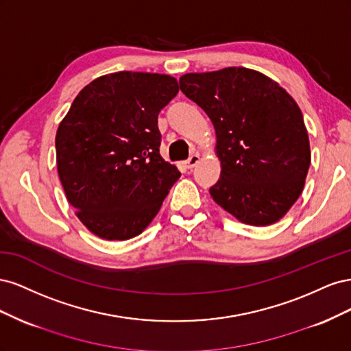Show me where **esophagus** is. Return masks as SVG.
Segmentation results:
<instances>
[{
	"mask_svg": "<svg viewBox=\"0 0 351 351\" xmlns=\"http://www.w3.org/2000/svg\"><path fill=\"white\" fill-rule=\"evenodd\" d=\"M200 161V158H199V155L197 154H193L192 156H190L187 161L184 162V165H186V168H189V169H192L197 162Z\"/></svg>",
	"mask_w": 351,
	"mask_h": 351,
	"instance_id": "1",
	"label": "esophagus"
}]
</instances>
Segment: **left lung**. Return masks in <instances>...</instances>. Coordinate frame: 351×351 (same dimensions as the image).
<instances>
[{
	"label": "left lung",
	"instance_id": "8db88e82",
	"mask_svg": "<svg viewBox=\"0 0 351 351\" xmlns=\"http://www.w3.org/2000/svg\"><path fill=\"white\" fill-rule=\"evenodd\" d=\"M180 89L214 124L215 204L249 226L280 221L302 195L311 165L299 105L277 82L244 67L187 73Z\"/></svg>",
	"mask_w": 351,
	"mask_h": 351
}]
</instances>
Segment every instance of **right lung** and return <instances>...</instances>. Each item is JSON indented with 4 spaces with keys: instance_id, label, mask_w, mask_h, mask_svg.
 <instances>
[{
    "instance_id": "add662e5",
    "label": "right lung",
    "mask_w": 351,
    "mask_h": 351,
    "mask_svg": "<svg viewBox=\"0 0 351 351\" xmlns=\"http://www.w3.org/2000/svg\"><path fill=\"white\" fill-rule=\"evenodd\" d=\"M168 74L119 71L84 86L56 136L58 177L82 224L105 240L139 236L182 176L159 155Z\"/></svg>"
}]
</instances>
